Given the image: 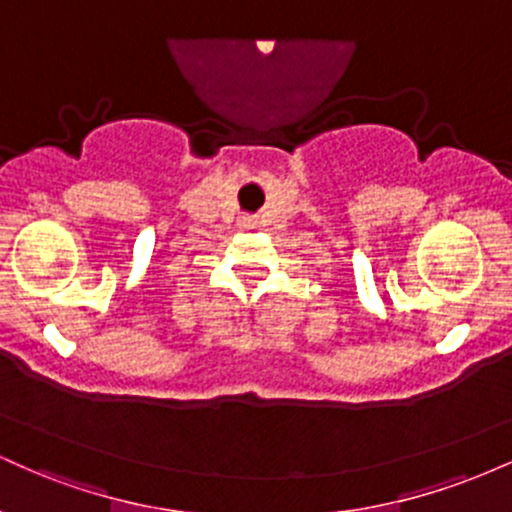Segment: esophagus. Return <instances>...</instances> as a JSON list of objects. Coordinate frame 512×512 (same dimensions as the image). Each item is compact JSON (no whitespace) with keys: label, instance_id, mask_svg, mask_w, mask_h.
Instances as JSON below:
<instances>
[{"label":"esophagus","instance_id":"34e87169","mask_svg":"<svg viewBox=\"0 0 512 512\" xmlns=\"http://www.w3.org/2000/svg\"><path fill=\"white\" fill-rule=\"evenodd\" d=\"M243 226H252V221H250V219H245V221H243Z\"/></svg>","mask_w":512,"mask_h":512}]
</instances>
